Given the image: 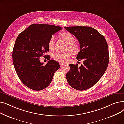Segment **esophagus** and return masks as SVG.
<instances>
[{
  "mask_svg": "<svg viewBox=\"0 0 124 124\" xmlns=\"http://www.w3.org/2000/svg\"><path fill=\"white\" fill-rule=\"evenodd\" d=\"M60 66H63L64 65V64L63 63H60Z\"/></svg>",
  "mask_w": 124,
  "mask_h": 124,
  "instance_id": "obj_1",
  "label": "esophagus"
}]
</instances>
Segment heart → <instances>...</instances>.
Masks as SVG:
<instances>
[{
	"label": "heart",
	"mask_w": 124,
	"mask_h": 124,
	"mask_svg": "<svg viewBox=\"0 0 124 124\" xmlns=\"http://www.w3.org/2000/svg\"><path fill=\"white\" fill-rule=\"evenodd\" d=\"M60 36L68 44L66 49V51H70L73 54H76L78 53L79 51V47L77 44L74 43V38L72 34L69 32H64L61 34ZM55 40V38L54 36H52L50 38L48 45L49 49L52 50L54 48ZM70 55L71 54L69 52L65 53H60L56 52L52 54V57L54 60L60 63H63L70 56Z\"/></svg>",
	"instance_id": "b5f03b06"
}]
</instances>
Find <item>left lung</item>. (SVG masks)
<instances>
[{"mask_svg": "<svg viewBox=\"0 0 124 124\" xmlns=\"http://www.w3.org/2000/svg\"><path fill=\"white\" fill-rule=\"evenodd\" d=\"M78 40L80 51L76 59L83 60L80 67L70 64L66 77L73 88L84 90L93 86L106 71L109 62L108 44L102 35L89 27H64Z\"/></svg>", "mask_w": 124, "mask_h": 124, "instance_id": "1", "label": "left lung"}]
</instances>
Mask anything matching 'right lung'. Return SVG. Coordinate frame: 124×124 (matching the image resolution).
<instances>
[{
	"mask_svg": "<svg viewBox=\"0 0 124 124\" xmlns=\"http://www.w3.org/2000/svg\"><path fill=\"white\" fill-rule=\"evenodd\" d=\"M61 30L54 25L35 23L17 36L13 49V63L19 79L29 88L38 91L46 88L60 68L57 62L50 60L49 55H47L49 61L45 65L40 57L49 51L50 38Z\"/></svg>",
	"mask_w": 124,
	"mask_h": 124,
	"instance_id": "1",
	"label": "right lung"
}]
</instances>
